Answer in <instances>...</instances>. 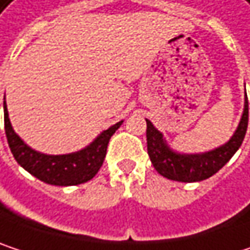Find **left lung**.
Masks as SVG:
<instances>
[{
    "label": "left lung",
    "instance_id": "obj_1",
    "mask_svg": "<svg viewBox=\"0 0 250 250\" xmlns=\"http://www.w3.org/2000/svg\"><path fill=\"white\" fill-rule=\"evenodd\" d=\"M249 122V104L245 103V110L234 134L223 146L197 155H184L174 152L165 142L162 133L155 128L149 120H146V139H147V153L155 169L168 179L181 182H195L210 178L219 172L230 158L240 147Z\"/></svg>",
    "mask_w": 250,
    "mask_h": 250
}]
</instances>
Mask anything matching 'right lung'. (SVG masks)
<instances>
[{
  "instance_id": "1",
  "label": "right lung",
  "mask_w": 250,
  "mask_h": 250,
  "mask_svg": "<svg viewBox=\"0 0 250 250\" xmlns=\"http://www.w3.org/2000/svg\"><path fill=\"white\" fill-rule=\"evenodd\" d=\"M122 123L123 122H119L110 128L104 130L89 146L79 152L68 155H44L27 146L19 137V134L13 130V125L8 119L7 105L4 101L5 134L13 156L27 172L50 185L68 187L83 184L92 179L104 162L107 146L111 136L116 133V130L122 125Z\"/></svg>"
}]
</instances>
